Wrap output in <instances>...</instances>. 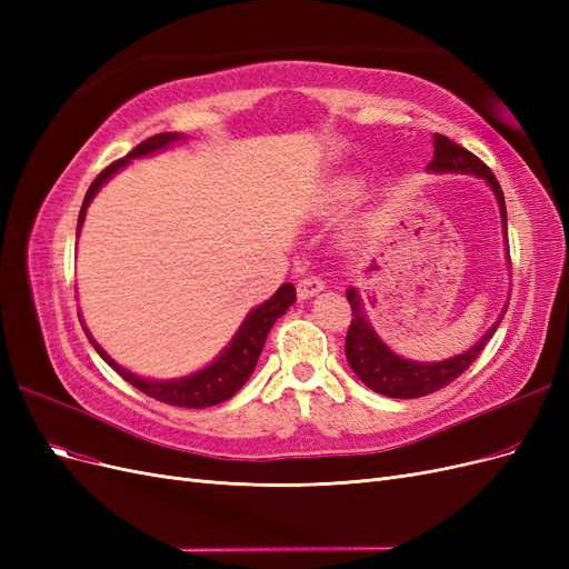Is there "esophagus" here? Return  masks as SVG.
I'll use <instances>...</instances> for the list:
<instances>
[{"mask_svg": "<svg viewBox=\"0 0 569 569\" xmlns=\"http://www.w3.org/2000/svg\"><path fill=\"white\" fill-rule=\"evenodd\" d=\"M322 289H325V282H322V278H318V274H306V278L299 280V284H297L299 299H311Z\"/></svg>", "mask_w": 569, "mask_h": 569, "instance_id": "34e87169", "label": "esophagus"}]
</instances>
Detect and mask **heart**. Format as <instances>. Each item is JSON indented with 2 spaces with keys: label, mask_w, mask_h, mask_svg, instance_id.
Listing matches in <instances>:
<instances>
[{
  "label": "heart",
  "mask_w": 569,
  "mask_h": 569,
  "mask_svg": "<svg viewBox=\"0 0 569 569\" xmlns=\"http://www.w3.org/2000/svg\"><path fill=\"white\" fill-rule=\"evenodd\" d=\"M358 192H360V182H356V180H339L330 189V199L332 201H347V199H353Z\"/></svg>",
  "instance_id": "1"
}]
</instances>
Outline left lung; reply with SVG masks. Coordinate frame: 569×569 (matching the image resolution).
<instances>
[{"label":"left lung","mask_w":569,"mask_h":569,"mask_svg":"<svg viewBox=\"0 0 569 569\" xmlns=\"http://www.w3.org/2000/svg\"><path fill=\"white\" fill-rule=\"evenodd\" d=\"M427 170H435V173H468V176L485 178L489 182V187L493 189L498 206H501L503 234L508 237L503 189H501V184H498L496 176L491 173L485 161H479L472 151L456 144L446 134L437 132L435 134V157H432V163L427 166ZM347 299L351 303V325L347 332V343H343V351H347L349 366L368 389L382 393V396H389V399H420V396L435 393V391L443 389L446 385L458 380V377L479 358V353L485 351V347L493 337L496 327L503 320L506 308H508V306L503 308L501 318H498L491 325V330L477 341V347L468 349L460 356H453L449 360H441V363H412V360L396 356L387 347V343L375 335V330L363 313V303H360L358 291L353 287L347 291Z\"/></svg>","instance_id":"8db88e82"}]
</instances>
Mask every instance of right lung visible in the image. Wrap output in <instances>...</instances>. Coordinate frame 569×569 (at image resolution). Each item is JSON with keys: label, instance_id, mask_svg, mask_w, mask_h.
Segmentation results:
<instances>
[{"label": "right lung", "instance_id": "add662e5", "mask_svg": "<svg viewBox=\"0 0 569 569\" xmlns=\"http://www.w3.org/2000/svg\"><path fill=\"white\" fill-rule=\"evenodd\" d=\"M182 140V134L178 132H161V134H153L147 137L144 142L137 144L126 159H118L111 166H107L101 173L94 178V182L90 184L88 194H84L82 201V209L78 216V230L84 220V211H88V206L92 201V197L97 194V189L104 184L118 168H123L130 159L137 157H147V153L159 151L168 144H173ZM297 301V289L295 284H282L278 291H274L272 299H268L263 306H258L256 311L249 313V318L244 320V325L239 327V332L234 335L230 347L222 351L209 368H203L194 375L182 377V380H170V382H153V380H142V377H137L132 372H128L126 368H120L113 363V358L107 356V351L99 347V343L90 337L92 347L97 349V353L107 360V363L123 377L126 382H130L134 389H140L142 393L151 396V399H157L161 403L168 406H180V408H209V406H218L222 401L232 399V396L244 387V382L251 377L253 368H256V360L263 351V343L268 339L270 327L274 325L280 316L287 313V308ZM88 332V330H84Z\"/></svg>", "mask_w": 569, "mask_h": 569}]
</instances>
